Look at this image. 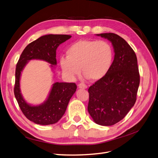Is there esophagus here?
Listing matches in <instances>:
<instances>
[{
    "instance_id": "34e87169",
    "label": "esophagus",
    "mask_w": 158,
    "mask_h": 158,
    "mask_svg": "<svg viewBox=\"0 0 158 158\" xmlns=\"http://www.w3.org/2000/svg\"><path fill=\"white\" fill-rule=\"evenodd\" d=\"M78 88H80V89H86V88H88V86H87L86 85L84 84H82V83H81V84H78Z\"/></svg>"
}]
</instances>
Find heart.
I'll list each match as a JSON object with an SVG mask.
<instances>
[{"instance_id":"1","label":"heart","mask_w":158,"mask_h":158,"mask_svg":"<svg viewBox=\"0 0 158 158\" xmlns=\"http://www.w3.org/2000/svg\"><path fill=\"white\" fill-rule=\"evenodd\" d=\"M66 57L60 59L62 71L73 79L80 73L92 81L102 79L112 65L113 47L106 41L80 40L72 44L66 50Z\"/></svg>"}]
</instances>
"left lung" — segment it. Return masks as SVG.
<instances>
[{
	"label": "left lung",
	"mask_w": 158,
	"mask_h": 158,
	"mask_svg": "<svg viewBox=\"0 0 158 158\" xmlns=\"http://www.w3.org/2000/svg\"><path fill=\"white\" fill-rule=\"evenodd\" d=\"M96 35L111 41L114 55L107 74L88 89V111L98 125L111 126L135 105L140 74L135 52L123 38L113 33Z\"/></svg>",
	"instance_id": "left-lung-1"
}]
</instances>
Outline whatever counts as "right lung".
<instances>
[{"label": "right lung", "mask_w": 158, "mask_h": 158, "mask_svg": "<svg viewBox=\"0 0 158 158\" xmlns=\"http://www.w3.org/2000/svg\"><path fill=\"white\" fill-rule=\"evenodd\" d=\"M69 35H45L38 38L26 46L16 65L14 95L22 113L30 121L41 125H52L63 116L70 98L77 86L75 83L55 82L52 85L45 101L33 106L23 99L20 89L22 72L31 60H41L49 63L54 70L56 65V51L61 44L69 40Z\"/></svg>", "instance_id": "obj_1"}]
</instances>
